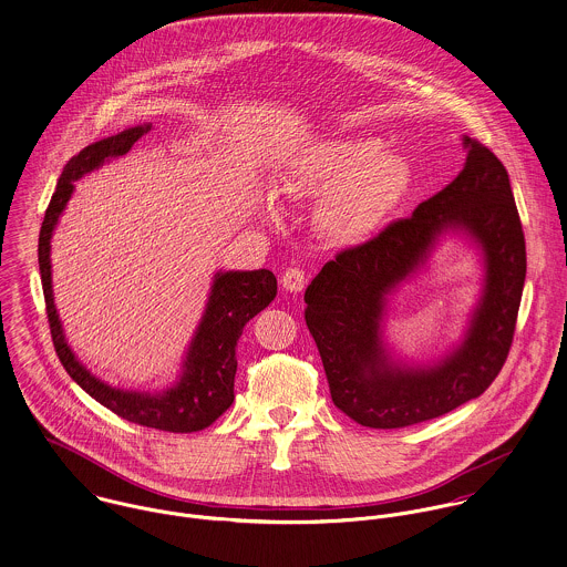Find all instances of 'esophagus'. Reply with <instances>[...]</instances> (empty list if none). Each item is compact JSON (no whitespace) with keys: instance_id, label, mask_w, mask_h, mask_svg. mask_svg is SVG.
<instances>
[{"instance_id":"esophagus-1","label":"esophagus","mask_w":567,"mask_h":567,"mask_svg":"<svg viewBox=\"0 0 567 567\" xmlns=\"http://www.w3.org/2000/svg\"><path fill=\"white\" fill-rule=\"evenodd\" d=\"M307 282V274L300 267H289L282 276H280V285L291 291V293H300L305 289Z\"/></svg>"}]
</instances>
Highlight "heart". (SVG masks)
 I'll return each mask as SVG.
<instances>
[{
  "label": "heart",
  "instance_id": "heart-1",
  "mask_svg": "<svg viewBox=\"0 0 567 567\" xmlns=\"http://www.w3.org/2000/svg\"><path fill=\"white\" fill-rule=\"evenodd\" d=\"M380 150L374 136L315 141L291 158L280 190L296 202L321 199L315 213L319 235L332 246H359L377 235L411 185L409 161ZM260 202L269 217L280 215L271 190Z\"/></svg>",
  "mask_w": 567,
  "mask_h": 567
}]
</instances>
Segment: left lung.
Returning a JSON list of instances; mask_svg holds the SVG:
<instances>
[{
  "label": "left lung",
  "mask_w": 567,
  "mask_h": 567,
  "mask_svg": "<svg viewBox=\"0 0 567 567\" xmlns=\"http://www.w3.org/2000/svg\"><path fill=\"white\" fill-rule=\"evenodd\" d=\"M461 174L411 217L337 254L307 287L305 319L337 409L361 426L404 429L478 398L501 374L526 278V246L508 174L481 141L463 136ZM470 236L486 280L464 341L433 367H409L381 341L385 296L412 275L441 234Z\"/></svg>",
  "instance_id": "8db88e82"
}]
</instances>
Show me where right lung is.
Returning a JSON list of instances; mask_svg holds the SVG:
<instances>
[{"label":"right lung","instance_id":"1","mask_svg":"<svg viewBox=\"0 0 567 567\" xmlns=\"http://www.w3.org/2000/svg\"><path fill=\"white\" fill-rule=\"evenodd\" d=\"M150 127V124L127 127L115 136L95 141L64 165L39 235V269L52 341L66 374L102 406L111 409L132 424L167 433H195L210 426L221 413L230 409L235 400L237 341L244 332V326L276 298L278 285L269 269L215 274L202 321L190 339L183 374L174 386L158 393L124 391L93 377L66 346L63 326L54 307L50 244L64 206L73 193V183L104 165L109 158L127 154V150Z\"/></svg>","mask_w":567,"mask_h":567}]
</instances>
